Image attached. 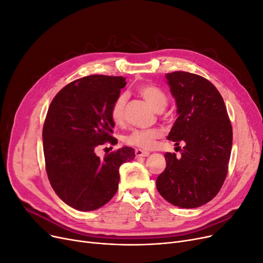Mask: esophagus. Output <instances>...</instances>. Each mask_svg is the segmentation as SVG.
<instances>
[{
  "label": "esophagus",
  "mask_w": 263,
  "mask_h": 263,
  "mask_svg": "<svg viewBox=\"0 0 263 263\" xmlns=\"http://www.w3.org/2000/svg\"><path fill=\"white\" fill-rule=\"evenodd\" d=\"M148 155H149V153L148 152H145V151H142V149H135V157H147Z\"/></svg>",
  "instance_id": "esophagus-1"
}]
</instances>
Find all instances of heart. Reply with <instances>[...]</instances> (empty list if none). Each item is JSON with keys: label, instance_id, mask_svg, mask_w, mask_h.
<instances>
[{"label": "heart", "instance_id": "1", "mask_svg": "<svg viewBox=\"0 0 263 263\" xmlns=\"http://www.w3.org/2000/svg\"><path fill=\"white\" fill-rule=\"evenodd\" d=\"M141 97L149 104L155 110L162 111L167 104V97L162 89L153 84H142L136 88ZM127 102L125 95H119L110 107V117L116 123H119L124 114V106ZM161 135L159 130H133L124 138V142L136 146L143 149H151L154 146L155 141Z\"/></svg>", "mask_w": 263, "mask_h": 263}]
</instances>
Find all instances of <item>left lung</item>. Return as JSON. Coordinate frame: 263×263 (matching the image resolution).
Returning <instances> with one entry per match:
<instances>
[{"label": "left lung", "instance_id": "left-lung-1", "mask_svg": "<svg viewBox=\"0 0 263 263\" xmlns=\"http://www.w3.org/2000/svg\"><path fill=\"white\" fill-rule=\"evenodd\" d=\"M165 77L178 115L167 140L186 145L179 159L174 153L165 154L166 167L156 186L171 204L195 209L222 187L232 148L231 122L221 95L206 78L182 71Z\"/></svg>", "mask_w": 263, "mask_h": 263}]
</instances>
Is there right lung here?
Listing matches in <instances>:
<instances>
[{"instance_id": "1", "label": "right lung", "mask_w": 263, "mask_h": 263, "mask_svg": "<svg viewBox=\"0 0 263 263\" xmlns=\"http://www.w3.org/2000/svg\"><path fill=\"white\" fill-rule=\"evenodd\" d=\"M127 83L121 76L90 75L66 85L51 101L43 127L45 166L64 203L89 212L105 205L118 189L119 167L134 159L122 147L103 159L99 145L117 144L110 107Z\"/></svg>"}]
</instances>
